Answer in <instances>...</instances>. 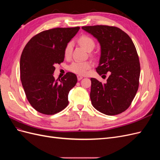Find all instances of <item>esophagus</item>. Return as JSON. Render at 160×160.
Masks as SVG:
<instances>
[{"label":"esophagus","instance_id":"esophagus-1","mask_svg":"<svg viewBox=\"0 0 160 160\" xmlns=\"http://www.w3.org/2000/svg\"><path fill=\"white\" fill-rule=\"evenodd\" d=\"M82 79H83V77L81 76V75H77V79H78V81H80Z\"/></svg>","mask_w":160,"mask_h":160}]
</instances>
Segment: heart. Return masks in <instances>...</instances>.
<instances>
[{
  "label": "heart",
  "mask_w": 160,
  "mask_h": 160,
  "mask_svg": "<svg viewBox=\"0 0 160 160\" xmlns=\"http://www.w3.org/2000/svg\"><path fill=\"white\" fill-rule=\"evenodd\" d=\"M78 41L79 44L88 52L93 51L95 48V41L89 36L82 35L79 37ZM72 47L73 45L72 42H69L67 44L64 50V55L66 58H69L71 57L72 51ZM91 67V62L90 61H75L69 65V70L77 74L84 75Z\"/></svg>",
  "instance_id": "obj_1"
}]
</instances>
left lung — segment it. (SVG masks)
<instances>
[{"label":"left lung","mask_w":160,"mask_h":160,"mask_svg":"<svg viewBox=\"0 0 160 160\" xmlns=\"http://www.w3.org/2000/svg\"><path fill=\"white\" fill-rule=\"evenodd\" d=\"M82 29L100 44L98 73L109 74L105 83L91 78L92 105L108 115L122 113L132 103L139 87L140 64L133 42L127 33L115 27L87 26Z\"/></svg>","instance_id":"obj_1"}]
</instances>
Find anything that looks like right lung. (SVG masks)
<instances>
[{
    "label": "right lung",
    "mask_w": 160,
    "mask_h": 160,
    "mask_svg": "<svg viewBox=\"0 0 160 160\" xmlns=\"http://www.w3.org/2000/svg\"><path fill=\"white\" fill-rule=\"evenodd\" d=\"M80 27L55 28L34 36L24 48L20 60L21 80L27 98L38 112L53 115L69 103L68 95L77 82L67 72L59 81L55 65L63 62L65 48Z\"/></svg>",
    "instance_id": "add662e5"
}]
</instances>
